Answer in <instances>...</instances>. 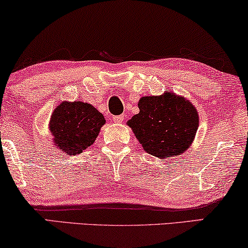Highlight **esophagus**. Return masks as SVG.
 I'll return each mask as SVG.
<instances>
[{"label":"esophagus","mask_w":248,"mask_h":248,"mask_svg":"<svg viewBox=\"0 0 248 248\" xmlns=\"http://www.w3.org/2000/svg\"><path fill=\"white\" fill-rule=\"evenodd\" d=\"M112 121H114L115 123H122V122L124 121V116H123V115H118V116H114V117H112Z\"/></svg>","instance_id":"34e87169"}]
</instances>
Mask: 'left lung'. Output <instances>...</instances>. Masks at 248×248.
Listing matches in <instances>:
<instances>
[{
  "label": "left lung",
  "instance_id": "8db88e82",
  "mask_svg": "<svg viewBox=\"0 0 248 248\" xmlns=\"http://www.w3.org/2000/svg\"><path fill=\"white\" fill-rule=\"evenodd\" d=\"M139 114L127 125L144 152L159 159L181 155L191 146L197 132L198 111L187 99L172 92L142 96Z\"/></svg>",
  "mask_w": 248,
  "mask_h": 248
}]
</instances>
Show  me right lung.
Returning <instances> with one entry per match:
<instances>
[{
  "label": "right lung",
  "instance_id": "1",
  "mask_svg": "<svg viewBox=\"0 0 248 248\" xmlns=\"http://www.w3.org/2000/svg\"><path fill=\"white\" fill-rule=\"evenodd\" d=\"M105 123L104 115L92 105L63 101L53 110L49 130L54 146L72 156L93 144Z\"/></svg>",
  "mask_w": 248,
  "mask_h": 248
}]
</instances>
